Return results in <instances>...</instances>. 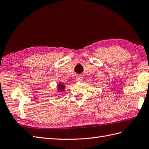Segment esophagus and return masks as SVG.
<instances>
[{
  "instance_id": "34e87169",
  "label": "esophagus",
  "mask_w": 149,
  "mask_h": 149,
  "mask_svg": "<svg viewBox=\"0 0 149 149\" xmlns=\"http://www.w3.org/2000/svg\"><path fill=\"white\" fill-rule=\"evenodd\" d=\"M76 79L78 80V81L81 82L83 80V76L81 75H78L77 76H76Z\"/></svg>"
}]
</instances>
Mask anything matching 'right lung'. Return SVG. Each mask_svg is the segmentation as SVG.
Instances as JSON below:
<instances>
[{
  "label": "right lung",
  "instance_id": "right-lung-1",
  "mask_svg": "<svg viewBox=\"0 0 149 149\" xmlns=\"http://www.w3.org/2000/svg\"><path fill=\"white\" fill-rule=\"evenodd\" d=\"M65 87H66L65 85L62 84L61 83H60L57 86V89H58L57 92H63L65 91Z\"/></svg>",
  "mask_w": 149,
  "mask_h": 149
}]
</instances>
